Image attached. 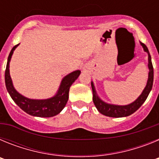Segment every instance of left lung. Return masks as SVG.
Segmentation results:
<instances>
[{
    "instance_id": "left-lung-1",
    "label": "left lung",
    "mask_w": 159,
    "mask_h": 159,
    "mask_svg": "<svg viewBox=\"0 0 159 159\" xmlns=\"http://www.w3.org/2000/svg\"><path fill=\"white\" fill-rule=\"evenodd\" d=\"M140 44L143 47L144 52L148 55V79H147V85H146L145 88L143 89L141 95L138 97L134 102H132L131 103H129L127 105L111 104V103L104 102L99 98V96L97 94L94 83L92 81L91 83L92 92H93L94 104H95V107L97 108V110L99 111V112H100L103 116L113 118L127 117V116H130L131 114L135 112L143 104V102H145L149 94L151 92L153 87V81H154V68H153L152 62H151V57L147 46L142 42H140Z\"/></svg>"
}]
</instances>
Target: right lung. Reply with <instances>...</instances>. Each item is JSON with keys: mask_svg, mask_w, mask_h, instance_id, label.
<instances>
[{"mask_svg": "<svg viewBox=\"0 0 159 159\" xmlns=\"http://www.w3.org/2000/svg\"><path fill=\"white\" fill-rule=\"evenodd\" d=\"M20 43L14 46L11 50L7 61L6 70L5 74V86L8 94L10 95L12 100L16 102L18 107L27 114L36 117H52L57 116L63 110L68 100V93L71 84L78 79L81 71L76 70L65 75L60 82V87L56 95L51 98L44 99H29L24 96L15 89L12 84V79L9 72V63L13 54L14 50L17 48Z\"/></svg>", "mask_w": 159, "mask_h": 159, "instance_id": "right-lung-1", "label": "right lung"}]
</instances>
